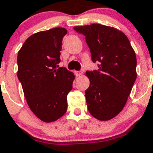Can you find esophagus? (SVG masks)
<instances>
[{
    "instance_id": "esophagus-1",
    "label": "esophagus",
    "mask_w": 153,
    "mask_h": 153,
    "mask_svg": "<svg viewBox=\"0 0 153 153\" xmlns=\"http://www.w3.org/2000/svg\"><path fill=\"white\" fill-rule=\"evenodd\" d=\"M75 75L78 77L80 76V75H82V72L81 71H75Z\"/></svg>"
}]
</instances>
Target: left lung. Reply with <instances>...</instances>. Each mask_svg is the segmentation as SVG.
Listing matches in <instances>:
<instances>
[{
  "label": "left lung",
  "mask_w": 153,
  "mask_h": 153,
  "mask_svg": "<svg viewBox=\"0 0 153 153\" xmlns=\"http://www.w3.org/2000/svg\"><path fill=\"white\" fill-rule=\"evenodd\" d=\"M83 34L98 70L86 71L90 85L85 90L88 110L106 121L124 108L136 79V56L128 38L121 30L99 24L74 27Z\"/></svg>",
  "instance_id": "8db88e82"
}]
</instances>
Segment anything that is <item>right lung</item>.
Returning <instances> with one entry per match:
<instances>
[{
    "label": "right lung",
    "mask_w": 153,
    "mask_h": 153,
    "mask_svg": "<svg viewBox=\"0 0 153 153\" xmlns=\"http://www.w3.org/2000/svg\"><path fill=\"white\" fill-rule=\"evenodd\" d=\"M55 27L32 34L18 54V78L30 110L45 123L58 119L68 108L67 95L75 76L59 68L62 39L67 34Z\"/></svg>",
    "instance_id": "obj_1"
}]
</instances>
